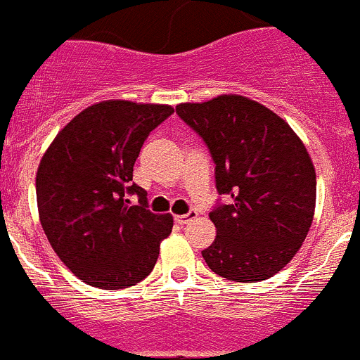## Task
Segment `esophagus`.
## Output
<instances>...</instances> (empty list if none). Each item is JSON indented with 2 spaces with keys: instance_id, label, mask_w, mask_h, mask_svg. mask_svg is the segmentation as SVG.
<instances>
[{
  "instance_id": "1",
  "label": "esophagus",
  "mask_w": 360,
  "mask_h": 360,
  "mask_svg": "<svg viewBox=\"0 0 360 360\" xmlns=\"http://www.w3.org/2000/svg\"><path fill=\"white\" fill-rule=\"evenodd\" d=\"M197 217V212H188V213H184V215H177L176 217V220H177V224H188V222H190V220H193Z\"/></svg>"
}]
</instances>
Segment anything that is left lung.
Wrapping results in <instances>:
<instances>
[{
	"mask_svg": "<svg viewBox=\"0 0 360 360\" xmlns=\"http://www.w3.org/2000/svg\"><path fill=\"white\" fill-rule=\"evenodd\" d=\"M176 112L204 140L217 192L231 199L210 213L217 236L202 258L231 281L274 276L314 219L316 170L303 141L276 112L240 95L179 103Z\"/></svg>",
	"mask_w": 360,
	"mask_h": 360,
	"instance_id": "left-lung-1",
	"label": "left lung"
}]
</instances>
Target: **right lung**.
<instances>
[{
    "label": "right lung",
    "mask_w": 360,
    "mask_h": 360,
    "mask_svg": "<svg viewBox=\"0 0 360 360\" xmlns=\"http://www.w3.org/2000/svg\"><path fill=\"white\" fill-rule=\"evenodd\" d=\"M172 112L160 103L98 102L55 136L39 163L41 226L57 257L91 287L116 290L145 280L172 233V215L152 213L147 192L132 183L147 136Z\"/></svg>",
    "instance_id": "obj_1"
}]
</instances>
